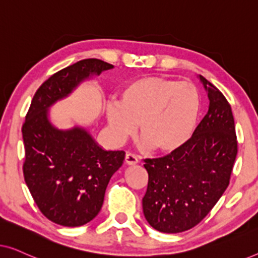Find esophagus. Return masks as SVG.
Wrapping results in <instances>:
<instances>
[{"label":"esophagus","instance_id":"esophagus-1","mask_svg":"<svg viewBox=\"0 0 258 258\" xmlns=\"http://www.w3.org/2000/svg\"><path fill=\"white\" fill-rule=\"evenodd\" d=\"M125 163L129 164V165H134V164H137L139 163V158L135 154L133 153H128L125 155Z\"/></svg>","mask_w":258,"mask_h":258}]
</instances>
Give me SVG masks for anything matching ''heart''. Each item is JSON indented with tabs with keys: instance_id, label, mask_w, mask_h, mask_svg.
Returning a JSON list of instances; mask_svg holds the SVG:
<instances>
[{
	"instance_id": "obj_1",
	"label": "heart",
	"mask_w": 258,
	"mask_h": 258,
	"mask_svg": "<svg viewBox=\"0 0 258 258\" xmlns=\"http://www.w3.org/2000/svg\"><path fill=\"white\" fill-rule=\"evenodd\" d=\"M200 93L191 82L148 76L125 84L118 104H107V121L116 142L134 135L136 123L147 147L162 154L178 150L195 132Z\"/></svg>"
}]
</instances>
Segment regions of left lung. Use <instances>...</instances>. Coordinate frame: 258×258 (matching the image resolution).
<instances>
[{"label":"left lung","mask_w":258,"mask_h":258,"mask_svg":"<svg viewBox=\"0 0 258 258\" xmlns=\"http://www.w3.org/2000/svg\"><path fill=\"white\" fill-rule=\"evenodd\" d=\"M200 79L210 103L194 135L174 153L143 160L149 176L144 217L167 234L189 230L210 213L228 188L238 151L230 104L214 84Z\"/></svg>","instance_id":"1"}]
</instances>
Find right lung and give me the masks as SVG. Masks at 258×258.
Wrapping results in <instances>:
<instances>
[{
	"label": "right lung",
	"instance_id": "right-lung-1",
	"mask_svg": "<svg viewBox=\"0 0 258 258\" xmlns=\"http://www.w3.org/2000/svg\"><path fill=\"white\" fill-rule=\"evenodd\" d=\"M112 67L87 58L55 73L36 90L22 125L24 181L41 213L63 227H80L100 213L125 153L103 150L83 129H55L47 109L83 80Z\"/></svg>",
	"mask_w": 258,
	"mask_h": 258
}]
</instances>
